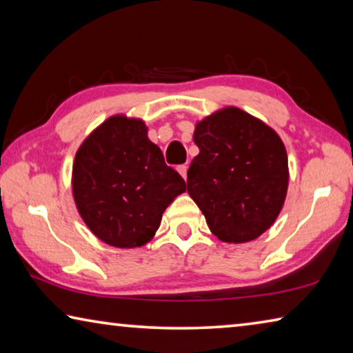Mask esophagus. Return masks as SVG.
I'll return each mask as SVG.
<instances>
[{
  "label": "esophagus",
  "instance_id": "1",
  "mask_svg": "<svg viewBox=\"0 0 353 353\" xmlns=\"http://www.w3.org/2000/svg\"><path fill=\"white\" fill-rule=\"evenodd\" d=\"M177 171H179V174H181L185 181H187V171H188V166L187 165H179L177 166Z\"/></svg>",
  "mask_w": 353,
  "mask_h": 353
}]
</instances>
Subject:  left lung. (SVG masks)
Returning a JSON list of instances; mask_svg holds the SVG:
<instances>
[{"mask_svg": "<svg viewBox=\"0 0 353 353\" xmlns=\"http://www.w3.org/2000/svg\"><path fill=\"white\" fill-rule=\"evenodd\" d=\"M199 154L188 168V194L224 243L259 238L277 219L288 190L282 139L261 119L224 107L196 124Z\"/></svg>", "mask_w": 353, "mask_h": 353, "instance_id": "left-lung-1", "label": "left lung"}]
</instances>
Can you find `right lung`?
Listing matches in <instances>:
<instances>
[{
  "instance_id": "1",
  "label": "right lung",
  "mask_w": 353,
  "mask_h": 353,
  "mask_svg": "<svg viewBox=\"0 0 353 353\" xmlns=\"http://www.w3.org/2000/svg\"><path fill=\"white\" fill-rule=\"evenodd\" d=\"M71 188L92 234L119 249L151 241L166 207L187 190L148 139L145 121L126 115L107 118L82 141Z\"/></svg>"
}]
</instances>
